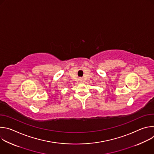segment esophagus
Returning <instances> with one entry per match:
<instances>
[{"label": "esophagus", "instance_id": "obj_1", "mask_svg": "<svg viewBox=\"0 0 154 154\" xmlns=\"http://www.w3.org/2000/svg\"><path fill=\"white\" fill-rule=\"evenodd\" d=\"M79 81H80V82H83V79H82V78H80V79H79Z\"/></svg>", "mask_w": 154, "mask_h": 154}]
</instances>
